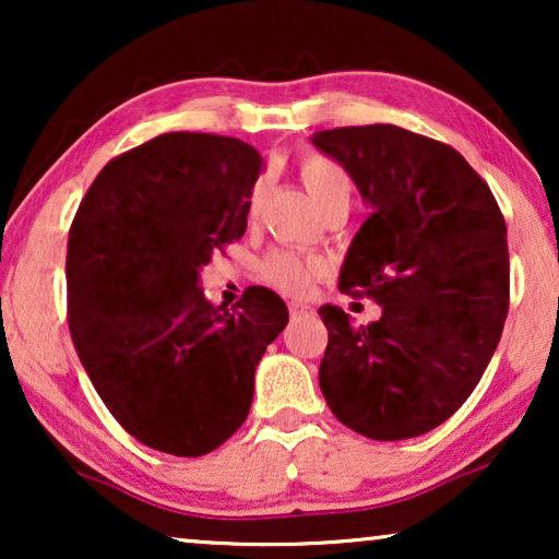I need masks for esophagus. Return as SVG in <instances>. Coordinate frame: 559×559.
I'll return each instance as SVG.
<instances>
[{"label": "esophagus", "instance_id": "34e87169", "mask_svg": "<svg viewBox=\"0 0 559 559\" xmlns=\"http://www.w3.org/2000/svg\"><path fill=\"white\" fill-rule=\"evenodd\" d=\"M310 312H312V308H310V305L308 302H289V316H293V318H302V316H310Z\"/></svg>", "mask_w": 559, "mask_h": 559}]
</instances>
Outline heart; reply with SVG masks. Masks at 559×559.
Masks as SVG:
<instances>
[{
  "label": "heart",
  "instance_id": "b5f03b06",
  "mask_svg": "<svg viewBox=\"0 0 559 559\" xmlns=\"http://www.w3.org/2000/svg\"><path fill=\"white\" fill-rule=\"evenodd\" d=\"M297 170H300V180L305 190H308L312 203H316L320 211L335 203L348 205L350 178L348 173L335 163V159L310 152V155H305L300 159ZM262 201H264V180H257L254 188L249 190V201H247L249 218H257L259 209H262ZM320 272H323V264H320L318 259L300 257L287 249L266 251L262 262H259V274H262L266 285L285 289L289 295L308 293V289L316 285Z\"/></svg>",
  "mask_w": 559,
  "mask_h": 559
}]
</instances>
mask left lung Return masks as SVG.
<instances>
[{
    "instance_id": "1",
    "label": "left lung",
    "mask_w": 559,
    "mask_h": 559,
    "mask_svg": "<svg viewBox=\"0 0 559 559\" xmlns=\"http://www.w3.org/2000/svg\"><path fill=\"white\" fill-rule=\"evenodd\" d=\"M312 144L346 167L371 205L338 289L381 318L335 305L320 392L343 425L407 440L445 423L478 386L509 312L507 224L486 180L445 142L394 124L325 129Z\"/></svg>"
}]
</instances>
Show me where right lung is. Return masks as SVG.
<instances>
[{
    "label": "right lung",
    "instance_id": "right-lung-1",
    "mask_svg": "<svg viewBox=\"0 0 559 559\" xmlns=\"http://www.w3.org/2000/svg\"><path fill=\"white\" fill-rule=\"evenodd\" d=\"M262 170L234 136L170 132L109 159L68 234V328L91 384L124 430L159 453L198 457L249 415L254 369L287 325L266 287L226 310L198 270L247 231Z\"/></svg>",
    "mask_w": 559,
    "mask_h": 559
}]
</instances>
